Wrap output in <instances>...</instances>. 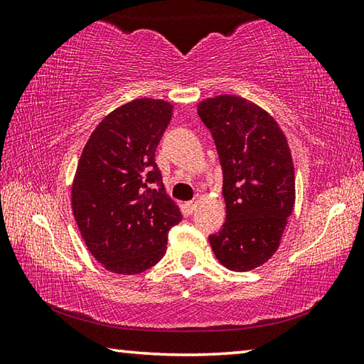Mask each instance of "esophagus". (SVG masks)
<instances>
[{
    "label": "esophagus",
    "mask_w": 364,
    "mask_h": 364,
    "mask_svg": "<svg viewBox=\"0 0 364 364\" xmlns=\"http://www.w3.org/2000/svg\"><path fill=\"white\" fill-rule=\"evenodd\" d=\"M184 207H186V210L189 213H193L196 210V202L194 200H189V202H186V204H184Z\"/></svg>",
    "instance_id": "1"
}]
</instances>
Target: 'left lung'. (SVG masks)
Instances as JSON below:
<instances>
[{"instance_id":"left-lung-1","label":"left lung","mask_w":364,"mask_h":364,"mask_svg":"<svg viewBox=\"0 0 364 364\" xmlns=\"http://www.w3.org/2000/svg\"><path fill=\"white\" fill-rule=\"evenodd\" d=\"M223 168L226 221L208 237L218 262L250 271L278 250L295 204V176L286 134L273 117L241 96L197 104Z\"/></svg>"}]
</instances>
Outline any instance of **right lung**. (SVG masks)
<instances>
[{"instance_id": "right-lung-1", "label": "right lung", "mask_w": 364, "mask_h": 364, "mask_svg": "<svg viewBox=\"0 0 364 364\" xmlns=\"http://www.w3.org/2000/svg\"><path fill=\"white\" fill-rule=\"evenodd\" d=\"M173 106L138 97L91 133L72 183V210L90 254L110 273L138 274L167 250L180 207L165 193L156 147Z\"/></svg>"}]
</instances>
